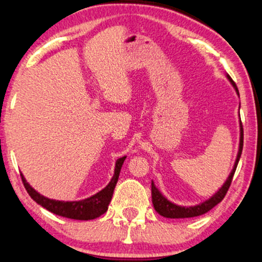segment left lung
I'll return each instance as SVG.
<instances>
[{
	"label": "left lung",
	"mask_w": 262,
	"mask_h": 262,
	"mask_svg": "<svg viewBox=\"0 0 262 262\" xmlns=\"http://www.w3.org/2000/svg\"><path fill=\"white\" fill-rule=\"evenodd\" d=\"M228 78H229V81L232 82V84L234 85L236 92H238V88H236V84L232 79V77L228 76ZM238 94H239V92H238ZM243 141H244V131H243V124H242V120H241V146H239V152H238V157H236L234 168H233L232 173H230L229 178L227 179L226 184L221 187L220 191H218L216 195H213L210 200H207V201H205L204 204H201V205L193 206V207H181V206H177V205L171 204L170 201H168V200L158 191V189H157L152 181V185H150L152 186V204H153V206H155V210L158 212L161 216L167 217V218L198 217V216H201V214L207 213L208 211L212 210L214 206H217L221 201H222V200L224 199V196H226L227 191L229 190V186H230V184H232L233 177H234L236 165H238V162H239V159H241V156H242Z\"/></svg>",
	"instance_id": "8db88e82"
}]
</instances>
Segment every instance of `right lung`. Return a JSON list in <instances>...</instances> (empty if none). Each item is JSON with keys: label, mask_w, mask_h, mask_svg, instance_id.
<instances>
[{"label": "right lung", "mask_w": 262, "mask_h": 262, "mask_svg": "<svg viewBox=\"0 0 262 262\" xmlns=\"http://www.w3.org/2000/svg\"><path fill=\"white\" fill-rule=\"evenodd\" d=\"M125 158L126 157H122V158H119L118 161H116L115 174H114L112 181L107 184L105 189H103L101 191L95 193L92 198L82 200V201L63 202L44 198V196L40 195L39 192H36L35 190L27 183L23 175L20 174V177L21 181H23V185L26 187L27 192L29 193L30 198H32L36 204L42 206V207L46 208L48 211L52 212L54 214H57V216L71 218V220H94V218L101 216V214H104L107 211V206H109L110 201H112L114 189H115L116 183H118L120 170H121Z\"/></svg>", "instance_id": "1"}]
</instances>
